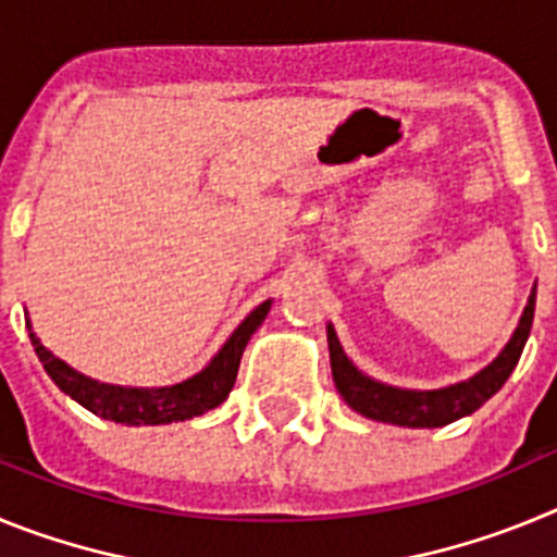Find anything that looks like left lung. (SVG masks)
<instances>
[{
  "instance_id": "1",
  "label": "left lung",
  "mask_w": 557,
  "mask_h": 557,
  "mask_svg": "<svg viewBox=\"0 0 557 557\" xmlns=\"http://www.w3.org/2000/svg\"><path fill=\"white\" fill-rule=\"evenodd\" d=\"M533 312H535V287L528 298V307L521 312V321L516 326L513 337L508 339V346L502 348L499 357L491 366L482 368L466 382H457L449 387H437V391H405V387L382 385L376 379L366 376L357 371L351 359L346 357L343 346H339L334 326L329 323V357H332V376L334 387L343 396L351 410L359 416L373 418V421H385V424L396 426H412V430H432V426H446L462 416H471L480 410L496 391H499L508 376L513 373L516 362H519L524 343L533 329Z\"/></svg>"
}]
</instances>
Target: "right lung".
<instances>
[{
	"instance_id": "add662e5",
	"label": "right lung",
	"mask_w": 557,
	"mask_h": 557,
	"mask_svg": "<svg viewBox=\"0 0 557 557\" xmlns=\"http://www.w3.org/2000/svg\"><path fill=\"white\" fill-rule=\"evenodd\" d=\"M270 304L273 301L259 304L234 329V334L225 339V346L220 348L218 357L211 359L203 371L172 387H120L83 376V373H77L75 368H69L63 359H58L55 354L41 346V339L29 329V321L27 329L29 343L36 348L49 379L66 396L75 398L77 405L86 407L88 412L127 426L172 424V421H186V418L203 416V412L214 410V407L223 405L225 398H228L231 387L236 382V371H239V359H243L245 346H248L250 334L262 326V321L268 318Z\"/></svg>"
}]
</instances>
